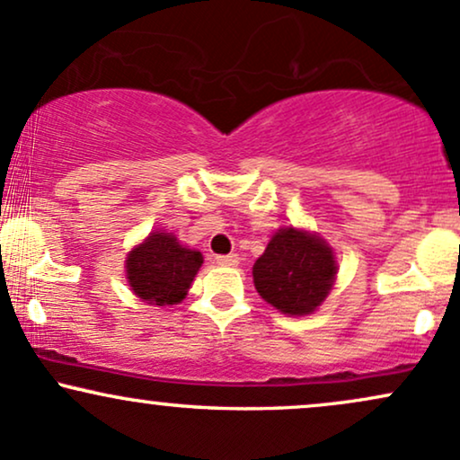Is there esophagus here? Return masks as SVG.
<instances>
[{
	"instance_id": "esophagus-1",
	"label": "esophagus",
	"mask_w": 460,
	"mask_h": 460,
	"mask_svg": "<svg viewBox=\"0 0 460 460\" xmlns=\"http://www.w3.org/2000/svg\"><path fill=\"white\" fill-rule=\"evenodd\" d=\"M237 261H240V257H237L235 252H231V255L216 257V263H218V266H225V268H234V266H237Z\"/></svg>"
}]
</instances>
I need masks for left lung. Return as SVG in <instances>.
I'll return each mask as SVG.
<instances>
[{
  "instance_id": "obj_1",
  "label": "left lung",
  "mask_w": 460,
  "mask_h": 460,
  "mask_svg": "<svg viewBox=\"0 0 460 460\" xmlns=\"http://www.w3.org/2000/svg\"><path fill=\"white\" fill-rule=\"evenodd\" d=\"M337 261L320 235L283 226L252 266L260 296L288 315H309L335 283Z\"/></svg>"
}]
</instances>
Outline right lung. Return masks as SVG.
Returning a JSON list of instances; mask_svg holds the SVG:
<instances>
[{
	"mask_svg": "<svg viewBox=\"0 0 460 460\" xmlns=\"http://www.w3.org/2000/svg\"><path fill=\"white\" fill-rule=\"evenodd\" d=\"M200 263L203 255L199 251L181 246L172 234L153 231L142 244L129 251L125 272L136 296L166 307L186 298Z\"/></svg>",
	"mask_w": 460,
	"mask_h": 460,
	"instance_id": "right-lung-1",
	"label": "right lung"
}]
</instances>
